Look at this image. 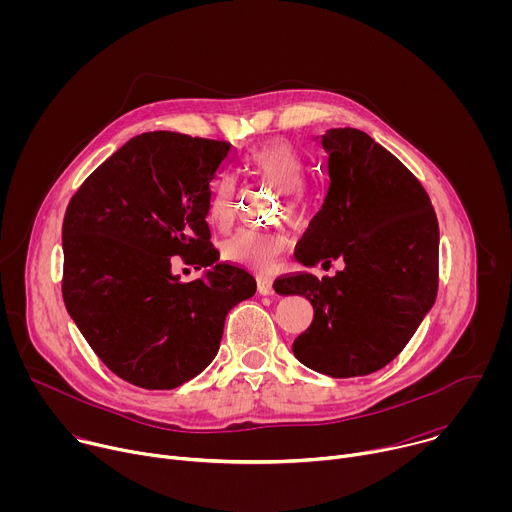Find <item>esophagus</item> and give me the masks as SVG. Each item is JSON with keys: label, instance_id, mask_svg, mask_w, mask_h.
<instances>
[{"label": "esophagus", "instance_id": "esophagus-1", "mask_svg": "<svg viewBox=\"0 0 512 512\" xmlns=\"http://www.w3.org/2000/svg\"><path fill=\"white\" fill-rule=\"evenodd\" d=\"M257 285H259V294H261V296H273V294H275L271 279H259Z\"/></svg>", "mask_w": 512, "mask_h": 512}]
</instances>
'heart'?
<instances>
[{"mask_svg": "<svg viewBox=\"0 0 512 512\" xmlns=\"http://www.w3.org/2000/svg\"><path fill=\"white\" fill-rule=\"evenodd\" d=\"M243 172L279 188L283 212L287 221L304 223L308 216L306 176L308 166L294 143L285 139L267 141L247 152L241 160ZM235 184L231 178L218 180L208 198V218L218 229H225L235 218ZM287 249V237L279 231L241 229L223 245L225 259L245 265L259 273H269L277 267L279 257Z\"/></svg>", "mask_w": 512, "mask_h": 512, "instance_id": "heart-1", "label": "heart"}]
</instances>
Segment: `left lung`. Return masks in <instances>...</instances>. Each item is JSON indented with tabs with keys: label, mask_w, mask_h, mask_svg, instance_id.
I'll return each instance as SVG.
<instances>
[{
	"label": "left lung",
	"mask_w": 512,
	"mask_h": 512,
	"mask_svg": "<svg viewBox=\"0 0 512 512\" xmlns=\"http://www.w3.org/2000/svg\"><path fill=\"white\" fill-rule=\"evenodd\" d=\"M322 148L328 192L296 257L306 267L340 259L344 269L281 275L273 287L314 306L291 346L300 362L334 379L364 377L389 364L431 310L440 227L425 188L371 135L330 129Z\"/></svg>",
	"instance_id": "obj_1"
}]
</instances>
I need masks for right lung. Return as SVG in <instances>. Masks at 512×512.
<instances>
[{"instance_id": "right-lung-1", "label": "right lung", "mask_w": 512, "mask_h": 512, "mask_svg": "<svg viewBox=\"0 0 512 512\" xmlns=\"http://www.w3.org/2000/svg\"><path fill=\"white\" fill-rule=\"evenodd\" d=\"M231 158L229 141L141 133L66 206V310L105 367L135 387L168 391L200 375L227 314L255 294L249 271L216 263L206 223L210 184ZM176 254L211 269L184 284L171 273Z\"/></svg>"}]
</instances>
